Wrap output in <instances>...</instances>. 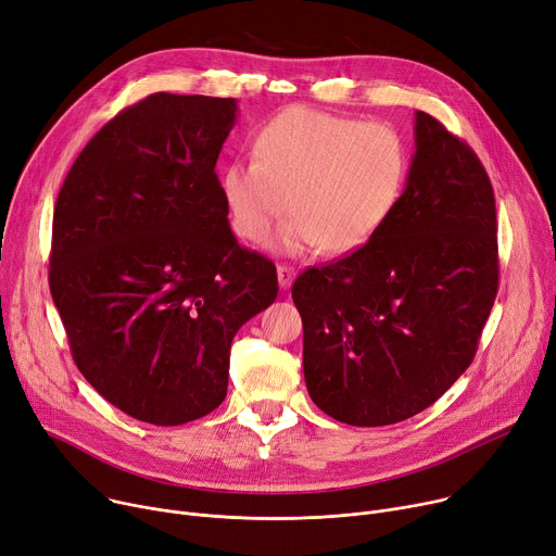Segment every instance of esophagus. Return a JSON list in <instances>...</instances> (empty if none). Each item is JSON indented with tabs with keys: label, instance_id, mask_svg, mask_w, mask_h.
Instances as JSON below:
<instances>
[{
	"label": "esophagus",
	"instance_id": "obj_1",
	"mask_svg": "<svg viewBox=\"0 0 556 556\" xmlns=\"http://www.w3.org/2000/svg\"><path fill=\"white\" fill-rule=\"evenodd\" d=\"M277 279H279V286H281L283 290L290 288V283H292V279H294V268L288 266V264H279V266H277Z\"/></svg>",
	"mask_w": 556,
	"mask_h": 556
}]
</instances>
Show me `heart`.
<instances>
[{"label":"heart","mask_w":556,"mask_h":556,"mask_svg":"<svg viewBox=\"0 0 556 556\" xmlns=\"http://www.w3.org/2000/svg\"><path fill=\"white\" fill-rule=\"evenodd\" d=\"M406 174L409 150L395 127L298 104L258 131L254 156L224 169V194L241 239L266 241L292 210L275 239L279 252L321 245L342 254L387 224Z\"/></svg>","instance_id":"b5f03b06"}]
</instances>
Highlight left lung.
<instances>
[{"instance_id": "left-lung-1", "label": "left lung", "mask_w": 556, "mask_h": 556, "mask_svg": "<svg viewBox=\"0 0 556 556\" xmlns=\"http://www.w3.org/2000/svg\"><path fill=\"white\" fill-rule=\"evenodd\" d=\"M416 154L387 224L304 270V378L324 414L355 427L425 412L471 364L498 292L496 203L471 147L416 111Z\"/></svg>"}]
</instances>
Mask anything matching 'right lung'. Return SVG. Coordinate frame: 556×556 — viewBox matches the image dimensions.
I'll return each instance as SVG.
<instances>
[{
	"label": "right lung",
	"mask_w": 556,
	"mask_h": 556,
	"mask_svg": "<svg viewBox=\"0 0 556 556\" xmlns=\"http://www.w3.org/2000/svg\"><path fill=\"white\" fill-rule=\"evenodd\" d=\"M235 121V98L147 96L87 142L55 201L49 286L71 355L142 422L214 412L237 330L279 292L214 172Z\"/></svg>",
	"instance_id": "add662e5"
}]
</instances>
